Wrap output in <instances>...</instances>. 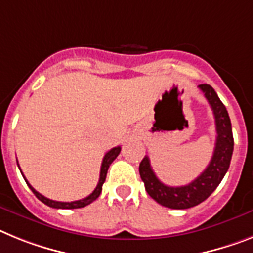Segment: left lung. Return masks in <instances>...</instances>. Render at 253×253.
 <instances>
[{
    "label": "left lung",
    "instance_id": "left-lung-1",
    "mask_svg": "<svg viewBox=\"0 0 253 253\" xmlns=\"http://www.w3.org/2000/svg\"><path fill=\"white\" fill-rule=\"evenodd\" d=\"M198 88L204 92L206 100L210 103L215 118L217 134L213 155L204 172H201V175L189 184L182 187H170L160 182L159 178L155 175L148 156H144L139 164V174L147 193L157 204L175 210H184L197 206L217 188V185L223 180L224 175L229 169L234 148L232 123L225 106L220 101L211 85L200 84Z\"/></svg>",
    "mask_w": 253,
    "mask_h": 253
}]
</instances>
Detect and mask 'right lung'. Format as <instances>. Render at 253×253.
I'll list each match as a JSON object with an SVG mask.
<instances>
[{
    "instance_id": "obj_1",
    "label": "right lung",
    "mask_w": 253,
    "mask_h": 253,
    "mask_svg": "<svg viewBox=\"0 0 253 253\" xmlns=\"http://www.w3.org/2000/svg\"><path fill=\"white\" fill-rule=\"evenodd\" d=\"M120 150H122V147L120 146H118V147H114L111 148V150L109 151V152L106 153L105 157H103L102 160V165H101V172H100V180H98V184H97L96 189H94L92 193L88 196V197L83 198V200H78V201H73V202H60V201H53V200H49V198L44 197L43 194L38 193V192L36 191V189L32 187V185L28 183V180L25 179V176L23 175V178L25 179V182H27V184L29 185V188L32 189V192H33L34 194H36V197L38 198L40 201H42L43 204L47 205V206L49 207H53V209H81V207H84L87 206V205L92 204L93 201H96L97 198H98V196L101 194V192H102V185L103 183H105L106 180V175H107V170H109L110 165H111V163L114 161V160L116 159V157L119 156V153H120ZM19 166V164H18ZM20 169V168H19ZM21 171V170H20ZM23 174V172H21Z\"/></svg>"
}]
</instances>
